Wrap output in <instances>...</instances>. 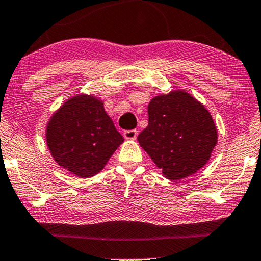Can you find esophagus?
Segmentation results:
<instances>
[{
    "label": "esophagus",
    "instance_id": "34e87169",
    "mask_svg": "<svg viewBox=\"0 0 261 261\" xmlns=\"http://www.w3.org/2000/svg\"><path fill=\"white\" fill-rule=\"evenodd\" d=\"M138 135L137 130H125L123 132V136L125 139H136Z\"/></svg>",
    "mask_w": 261,
    "mask_h": 261
}]
</instances>
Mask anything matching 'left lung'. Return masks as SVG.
I'll return each instance as SVG.
<instances>
[{"label": "left lung", "mask_w": 261, "mask_h": 261, "mask_svg": "<svg viewBox=\"0 0 261 261\" xmlns=\"http://www.w3.org/2000/svg\"><path fill=\"white\" fill-rule=\"evenodd\" d=\"M147 114L149 125L137 139L165 178L180 180L207 163L218 134L203 104L182 90L171 91L153 97Z\"/></svg>", "instance_id": "8db88e82"}]
</instances>
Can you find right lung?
<instances>
[{
	"mask_svg": "<svg viewBox=\"0 0 261 261\" xmlns=\"http://www.w3.org/2000/svg\"><path fill=\"white\" fill-rule=\"evenodd\" d=\"M45 137L57 164L80 178L98 173L124 141L102 100L90 95L68 99L50 118Z\"/></svg>",
	"mask_w": 261,
	"mask_h": 261,
	"instance_id": "1",
	"label": "right lung"
}]
</instances>
